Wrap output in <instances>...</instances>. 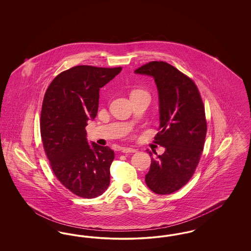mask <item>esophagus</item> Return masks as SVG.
Wrapping results in <instances>:
<instances>
[{"label": "esophagus", "instance_id": "1", "mask_svg": "<svg viewBox=\"0 0 251 251\" xmlns=\"http://www.w3.org/2000/svg\"><path fill=\"white\" fill-rule=\"evenodd\" d=\"M121 151L123 153H133V152H136V150L133 148H122Z\"/></svg>", "mask_w": 251, "mask_h": 251}]
</instances>
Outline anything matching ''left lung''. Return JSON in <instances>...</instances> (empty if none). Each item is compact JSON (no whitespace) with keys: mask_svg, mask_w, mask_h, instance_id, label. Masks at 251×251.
I'll return each instance as SVG.
<instances>
[{"mask_svg":"<svg viewBox=\"0 0 251 251\" xmlns=\"http://www.w3.org/2000/svg\"><path fill=\"white\" fill-rule=\"evenodd\" d=\"M134 73L154 79L160 114L154 142L165 148L151 157L145 180L155 194H171L188 182L200 162L207 131L202 100L191 79L166 62H150Z\"/></svg>","mask_w":251,"mask_h":251,"instance_id":"8db88e82","label":"left lung"}]
</instances>
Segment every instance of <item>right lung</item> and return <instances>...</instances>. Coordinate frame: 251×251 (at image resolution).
Wrapping results in <instances>:
<instances>
[{"instance_id": "add662e5", "label": "right lung", "mask_w": 251, "mask_h": 251, "mask_svg": "<svg viewBox=\"0 0 251 251\" xmlns=\"http://www.w3.org/2000/svg\"><path fill=\"white\" fill-rule=\"evenodd\" d=\"M121 70L73 67L57 75L44 96L40 133L50 165L60 182L81 198H97L110 183L114 151L88 144L85 127L97 116L100 88Z\"/></svg>"}]
</instances>
